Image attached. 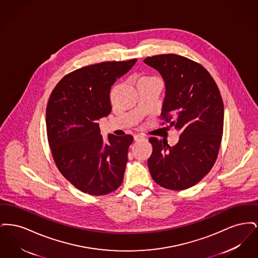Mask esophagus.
I'll return each instance as SVG.
<instances>
[{
    "instance_id": "1",
    "label": "esophagus",
    "mask_w": 258,
    "mask_h": 258,
    "mask_svg": "<svg viewBox=\"0 0 258 258\" xmlns=\"http://www.w3.org/2000/svg\"><path fill=\"white\" fill-rule=\"evenodd\" d=\"M134 139H135V141L143 140V139H145V136L143 135H135V136H134Z\"/></svg>"
}]
</instances>
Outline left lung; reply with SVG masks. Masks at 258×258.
<instances>
[{
	"instance_id": "left-lung-1",
	"label": "left lung",
	"mask_w": 258,
	"mask_h": 258,
	"mask_svg": "<svg viewBox=\"0 0 258 258\" xmlns=\"http://www.w3.org/2000/svg\"><path fill=\"white\" fill-rule=\"evenodd\" d=\"M144 62L164 81L161 118L181 133L174 146L156 137L149 139L153 146L149 170L160 186L188 188L208 174L218 157L224 117L220 90L201 64L182 56L158 55Z\"/></svg>"
}]
</instances>
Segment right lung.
I'll return each mask as SVG.
<instances>
[{
  "mask_svg": "<svg viewBox=\"0 0 258 258\" xmlns=\"http://www.w3.org/2000/svg\"><path fill=\"white\" fill-rule=\"evenodd\" d=\"M136 59L103 61L76 70L54 88L46 107V130L53 159L62 176L79 190L104 196L123 183L132 135H100L97 123L112 106L111 86Z\"/></svg>",
  "mask_w": 258,
  "mask_h": 258,
  "instance_id": "right-lung-1",
  "label": "right lung"
}]
</instances>
